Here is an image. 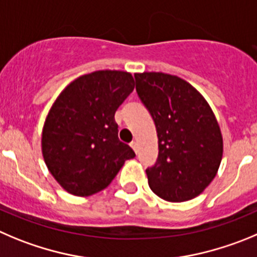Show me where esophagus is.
<instances>
[{"mask_svg":"<svg viewBox=\"0 0 257 257\" xmlns=\"http://www.w3.org/2000/svg\"><path fill=\"white\" fill-rule=\"evenodd\" d=\"M131 147L133 148V150H134V152H136V153H138V142H137V141H133V142L131 143Z\"/></svg>","mask_w":257,"mask_h":257,"instance_id":"1","label":"esophagus"}]
</instances>
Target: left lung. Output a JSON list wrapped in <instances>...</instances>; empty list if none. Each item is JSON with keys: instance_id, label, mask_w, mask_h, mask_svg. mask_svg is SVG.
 Listing matches in <instances>:
<instances>
[{"instance_id": "8db88e82", "label": "left lung", "mask_w": 257, "mask_h": 257, "mask_svg": "<svg viewBox=\"0 0 257 257\" xmlns=\"http://www.w3.org/2000/svg\"><path fill=\"white\" fill-rule=\"evenodd\" d=\"M136 88L155 121L158 157L146 170L151 190L172 203L190 200L212 183L223 157V137L204 96L174 74L136 73Z\"/></svg>"}]
</instances>
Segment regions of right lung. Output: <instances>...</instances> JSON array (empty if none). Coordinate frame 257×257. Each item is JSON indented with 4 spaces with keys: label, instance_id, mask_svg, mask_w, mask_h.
Here are the masks:
<instances>
[{
    "label": "right lung",
    "instance_id": "right-lung-1",
    "mask_svg": "<svg viewBox=\"0 0 257 257\" xmlns=\"http://www.w3.org/2000/svg\"><path fill=\"white\" fill-rule=\"evenodd\" d=\"M134 88L132 73L95 71L63 88L42 133L44 162L57 183L76 196L104 190L134 151L117 138L115 111Z\"/></svg>",
    "mask_w": 257,
    "mask_h": 257
}]
</instances>
